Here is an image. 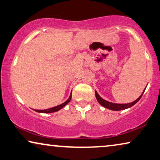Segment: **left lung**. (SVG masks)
<instances>
[{"mask_svg": "<svg viewBox=\"0 0 160 160\" xmlns=\"http://www.w3.org/2000/svg\"><path fill=\"white\" fill-rule=\"evenodd\" d=\"M145 89H146V88H144V90L143 91V92H142V94L140 95V97L138 98V99H137L136 100L134 101L133 102L128 103V104H115V103L107 102V101H106L104 99H102V98L101 97L99 94H98L97 91H95V95H96V98H97L98 102H99V104L102 106V107L107 108V109H109L110 110H113V111H119V110H124V109H128V108H130L131 107H132V106H134L135 104H136V103L138 102L139 100L141 99L142 96L143 95Z\"/></svg>", "mask_w": 160, "mask_h": 160, "instance_id": "1", "label": "left lung"}]
</instances>
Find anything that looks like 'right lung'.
<instances>
[{
  "instance_id": "1",
  "label": "right lung",
  "mask_w": 160,
  "mask_h": 160,
  "mask_svg": "<svg viewBox=\"0 0 160 160\" xmlns=\"http://www.w3.org/2000/svg\"><path fill=\"white\" fill-rule=\"evenodd\" d=\"M71 99H72V92H71V94L68 97V99L65 102H63V104H61L60 105L56 106V107L50 108V109H43V110H38V109H34V111L39 112V113H45V114H48V113H53V112H56L62 109L63 107H64L65 106L68 104V102H70Z\"/></svg>"
}]
</instances>
